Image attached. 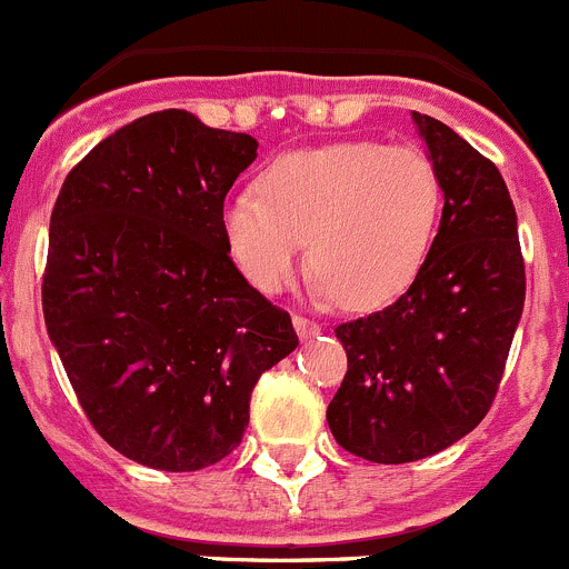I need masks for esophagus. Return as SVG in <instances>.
Wrapping results in <instances>:
<instances>
[{"instance_id": "1", "label": "esophagus", "mask_w": 569, "mask_h": 569, "mask_svg": "<svg viewBox=\"0 0 569 569\" xmlns=\"http://www.w3.org/2000/svg\"><path fill=\"white\" fill-rule=\"evenodd\" d=\"M295 328H297V337H300V339H315V337H320V333H322L320 322L309 320V317H300V315L295 317Z\"/></svg>"}]
</instances>
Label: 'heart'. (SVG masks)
<instances>
[{
  "instance_id": "heart-1",
  "label": "heart",
  "mask_w": 569,
  "mask_h": 569,
  "mask_svg": "<svg viewBox=\"0 0 569 569\" xmlns=\"http://www.w3.org/2000/svg\"><path fill=\"white\" fill-rule=\"evenodd\" d=\"M443 188L416 146L342 140L269 162L258 188L227 196L221 232L249 283L286 289L309 238L315 289L350 309L405 295L427 263Z\"/></svg>"
}]
</instances>
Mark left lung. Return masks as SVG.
<instances>
[{
	"mask_svg": "<svg viewBox=\"0 0 569 569\" xmlns=\"http://www.w3.org/2000/svg\"><path fill=\"white\" fill-rule=\"evenodd\" d=\"M412 117L443 188L438 236L392 306L333 328L348 373L328 427L342 449L373 463L429 458L486 418L525 306L506 179L449 126Z\"/></svg>",
	"mask_w": 569,
	"mask_h": 569,
	"instance_id": "obj_1",
	"label": "left lung"
}]
</instances>
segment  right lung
Returning a JSON list of instances; mask_svg holds the SVG:
<instances>
[{
	"label": "right lung",
	"instance_id": "add662e5",
	"mask_svg": "<svg viewBox=\"0 0 569 569\" xmlns=\"http://www.w3.org/2000/svg\"><path fill=\"white\" fill-rule=\"evenodd\" d=\"M254 151L190 111H153L98 142L52 207L47 333L94 432L148 469L224 460L258 379L300 342L221 232Z\"/></svg>",
	"mask_w": 569,
	"mask_h": 569
}]
</instances>
